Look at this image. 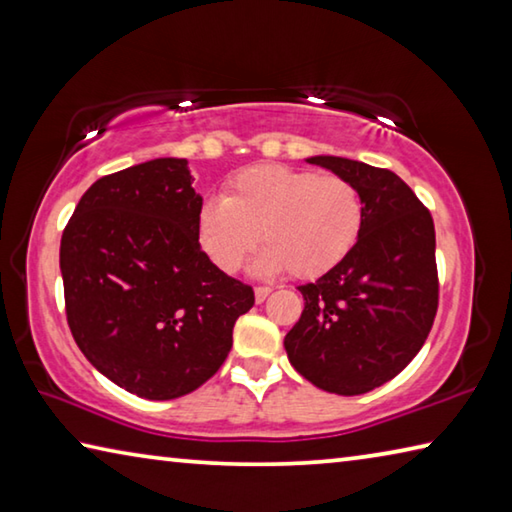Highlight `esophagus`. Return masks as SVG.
I'll return each mask as SVG.
<instances>
[{"label":"esophagus","instance_id":"esophagus-1","mask_svg":"<svg viewBox=\"0 0 512 512\" xmlns=\"http://www.w3.org/2000/svg\"><path fill=\"white\" fill-rule=\"evenodd\" d=\"M271 287H257L255 289V300L259 302V305H262V302L268 298V296H271Z\"/></svg>","mask_w":512,"mask_h":512}]
</instances>
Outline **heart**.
Wrapping results in <instances>:
<instances>
[{"instance_id": "heart-1", "label": "heart", "mask_w": 512, "mask_h": 512, "mask_svg": "<svg viewBox=\"0 0 512 512\" xmlns=\"http://www.w3.org/2000/svg\"><path fill=\"white\" fill-rule=\"evenodd\" d=\"M361 225L363 201L350 180L259 164L239 171L223 198L201 205L198 241L221 271L235 273L259 235L266 246L255 262L259 275L287 268L298 280H311L350 255Z\"/></svg>"}]
</instances>
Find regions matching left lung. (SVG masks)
Masks as SVG:
<instances>
[{
    "instance_id": "left-lung-1",
    "label": "left lung",
    "mask_w": 512,
    "mask_h": 512,
    "mask_svg": "<svg viewBox=\"0 0 512 512\" xmlns=\"http://www.w3.org/2000/svg\"><path fill=\"white\" fill-rule=\"evenodd\" d=\"M359 189V241L339 266L298 287L305 309L284 350L311 384L361 395L409 366L427 341L438 309L436 230L427 207L393 171L314 155Z\"/></svg>"
}]
</instances>
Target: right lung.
I'll use <instances>...</instances> for the list:
<instances>
[{"mask_svg":"<svg viewBox=\"0 0 512 512\" xmlns=\"http://www.w3.org/2000/svg\"><path fill=\"white\" fill-rule=\"evenodd\" d=\"M185 158H158L99 178L60 239L65 311L103 377L144 400H176L205 384L255 305L248 284L198 244Z\"/></svg>","mask_w":512,"mask_h":512,"instance_id":"obj_1","label":"right lung"}]
</instances>
